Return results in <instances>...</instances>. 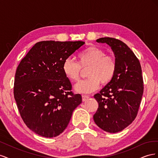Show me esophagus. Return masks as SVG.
Wrapping results in <instances>:
<instances>
[{"label":"esophagus","instance_id":"1","mask_svg":"<svg viewBox=\"0 0 158 158\" xmlns=\"http://www.w3.org/2000/svg\"><path fill=\"white\" fill-rule=\"evenodd\" d=\"M82 101L83 102H85V100H87L89 98V95H82Z\"/></svg>","mask_w":158,"mask_h":158}]
</instances>
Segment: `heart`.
Masks as SVG:
<instances>
[{"label":"heart","mask_w":158,"mask_h":158,"mask_svg":"<svg viewBox=\"0 0 158 158\" xmlns=\"http://www.w3.org/2000/svg\"><path fill=\"white\" fill-rule=\"evenodd\" d=\"M106 52L95 47H90L80 52L79 63L69 57L63 64V71L65 76L72 82L80 78L82 69L89 68L88 78L81 80L75 85L76 92L90 93L96 89L101 82L108 84L114 77L117 70V62L113 56H106Z\"/></svg>","instance_id":"obj_1"}]
</instances>
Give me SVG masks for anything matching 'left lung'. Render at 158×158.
Segmentation results:
<instances>
[{"instance_id": "obj_1", "label": "left lung", "mask_w": 158, "mask_h": 158, "mask_svg": "<svg viewBox=\"0 0 158 158\" xmlns=\"http://www.w3.org/2000/svg\"><path fill=\"white\" fill-rule=\"evenodd\" d=\"M96 41L111 47L117 70L111 82L94 95L99 107L94 120L104 131L115 133L127 127L137 115L144 92L141 65L123 41L112 37H102Z\"/></svg>"}]
</instances>
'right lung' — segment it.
Segmentation results:
<instances>
[{"instance_id":"right-lung-1","label":"right lung","mask_w":158,"mask_h":158,"mask_svg":"<svg viewBox=\"0 0 158 158\" xmlns=\"http://www.w3.org/2000/svg\"><path fill=\"white\" fill-rule=\"evenodd\" d=\"M84 44L80 41L38 42L19 64L14 79V99L23 122L38 135L59 136L82 103L81 95L71 91L63 64Z\"/></svg>"}]
</instances>
